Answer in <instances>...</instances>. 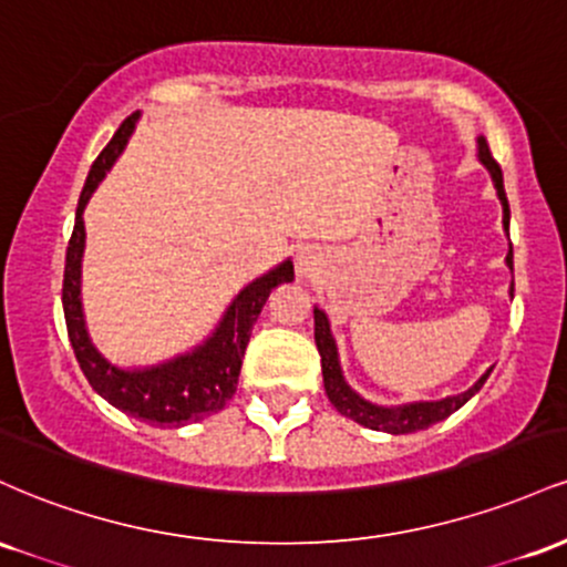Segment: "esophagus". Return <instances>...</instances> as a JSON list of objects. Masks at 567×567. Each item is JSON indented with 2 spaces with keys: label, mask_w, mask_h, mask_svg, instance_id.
<instances>
[{
  "label": "esophagus",
  "mask_w": 567,
  "mask_h": 567,
  "mask_svg": "<svg viewBox=\"0 0 567 567\" xmlns=\"http://www.w3.org/2000/svg\"><path fill=\"white\" fill-rule=\"evenodd\" d=\"M317 264H320V256H317L315 247L306 245V247H301V250L296 252V269H298V275H301V277L315 275Z\"/></svg>",
  "instance_id": "34e87169"
}]
</instances>
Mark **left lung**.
Instances as JSON below:
<instances>
[{"instance_id":"8db88e82","label":"left lung","mask_w":567,"mask_h":567,"mask_svg":"<svg viewBox=\"0 0 567 567\" xmlns=\"http://www.w3.org/2000/svg\"><path fill=\"white\" fill-rule=\"evenodd\" d=\"M477 159L483 162L485 171L491 173L493 186H496L501 210H504V231L506 237H509V202H506V192H504V175H501L498 162L491 157V148H487V141L483 135L477 138ZM506 266H509V271L514 269L512 243H509V252H506ZM509 296H514V285L509 288ZM315 341L322 357L324 394H328V400L333 402V408L341 415H347V419L357 421L360 426L375 429V432H386V434L421 432V429H429L432 424H437V421H445L447 415L455 413L458 408H464L466 402L483 389V383L487 381V375H491L493 370L487 368L485 373L474 381V386H470L461 394L442 396V400L405 402V405H375V402L365 400L360 392H354V389L347 383V379H343L341 357H338L333 330H330L328 315H324L320 306H315Z\"/></svg>"}]
</instances>
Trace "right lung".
Instances as JSON below:
<instances>
[{
    "mask_svg": "<svg viewBox=\"0 0 567 567\" xmlns=\"http://www.w3.org/2000/svg\"><path fill=\"white\" fill-rule=\"evenodd\" d=\"M138 112L127 116L109 146L97 154L90 167L87 181L76 205L74 231H71L66 247V271H63V315H66L69 341L74 347L76 362L82 373L87 375L90 386L95 389L109 405L133 419L146 421L152 426H186L192 421H202L205 415L224 410L226 402L237 392L239 368L250 341L252 324L261 315L269 292L282 282H292L296 271L292 261L285 258L275 269L247 282L226 311L213 333L194 349L175 354L171 360H162L157 365L122 368L109 360L90 338L87 320H84L82 306V258H84V207L90 197L112 171V165L125 152L130 135H133Z\"/></svg>",
    "mask_w": 567,
    "mask_h": 567,
    "instance_id": "obj_1",
    "label": "right lung"
}]
</instances>
